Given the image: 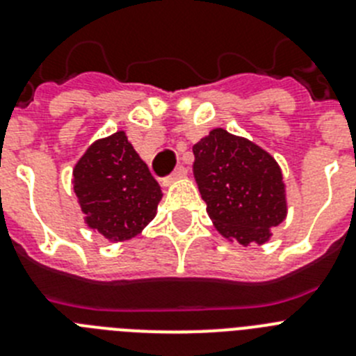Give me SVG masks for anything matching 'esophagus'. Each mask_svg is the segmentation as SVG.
Returning a JSON list of instances; mask_svg holds the SVG:
<instances>
[{"label": "esophagus", "mask_w": 356, "mask_h": 356, "mask_svg": "<svg viewBox=\"0 0 356 356\" xmlns=\"http://www.w3.org/2000/svg\"><path fill=\"white\" fill-rule=\"evenodd\" d=\"M185 175H187V169H185L184 165H178V168H176L175 171H172L171 175L168 176V178H163L162 184L165 185V187H168V185H171L175 180H180V178H184Z\"/></svg>", "instance_id": "1"}]
</instances>
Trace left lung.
<instances>
[{
	"mask_svg": "<svg viewBox=\"0 0 356 356\" xmlns=\"http://www.w3.org/2000/svg\"><path fill=\"white\" fill-rule=\"evenodd\" d=\"M194 178L219 234L264 244L287 216L282 169L267 151L216 128L194 144Z\"/></svg>",
	"mask_w": 356,
	"mask_h": 356,
	"instance_id": "obj_1",
	"label": "left lung"
}]
</instances>
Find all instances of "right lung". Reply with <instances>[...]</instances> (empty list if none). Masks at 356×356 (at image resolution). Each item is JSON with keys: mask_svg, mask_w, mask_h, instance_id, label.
I'll return each instance as SVG.
<instances>
[{"mask_svg": "<svg viewBox=\"0 0 356 356\" xmlns=\"http://www.w3.org/2000/svg\"><path fill=\"white\" fill-rule=\"evenodd\" d=\"M72 184L85 222L112 242L140 234L162 197L159 181L124 131L96 140L85 151L74 165Z\"/></svg>", "mask_w": 356, "mask_h": 356, "instance_id": "add662e5", "label": "right lung"}]
</instances>
